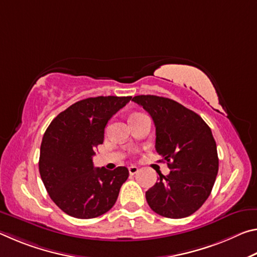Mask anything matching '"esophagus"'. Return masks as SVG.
<instances>
[{"label":"esophagus","mask_w":257,"mask_h":257,"mask_svg":"<svg viewBox=\"0 0 257 257\" xmlns=\"http://www.w3.org/2000/svg\"><path fill=\"white\" fill-rule=\"evenodd\" d=\"M128 170H129V173H130V175H135V173H137L138 172V170H139V169L136 167V165H132V167H129L128 168Z\"/></svg>","instance_id":"esophagus-1"}]
</instances>
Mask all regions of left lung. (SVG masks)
Here are the masks:
<instances>
[{"label":"left lung","instance_id":"obj_1","mask_svg":"<svg viewBox=\"0 0 257 257\" xmlns=\"http://www.w3.org/2000/svg\"><path fill=\"white\" fill-rule=\"evenodd\" d=\"M135 103L150 113L156 129V152L170 173H159L146 191V201L158 214L181 219L193 214L210 196L219 170L212 132L201 116L173 99L138 95Z\"/></svg>","mask_w":257,"mask_h":257}]
</instances>
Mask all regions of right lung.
<instances>
[{"instance_id":"obj_1","label":"right lung","mask_w":257,"mask_h":257,"mask_svg":"<svg viewBox=\"0 0 257 257\" xmlns=\"http://www.w3.org/2000/svg\"><path fill=\"white\" fill-rule=\"evenodd\" d=\"M132 96L81 99L61 112L43 136L40 173L50 197L68 215L93 219L111 210L129 171L94 168L93 156L104 129Z\"/></svg>"}]
</instances>
